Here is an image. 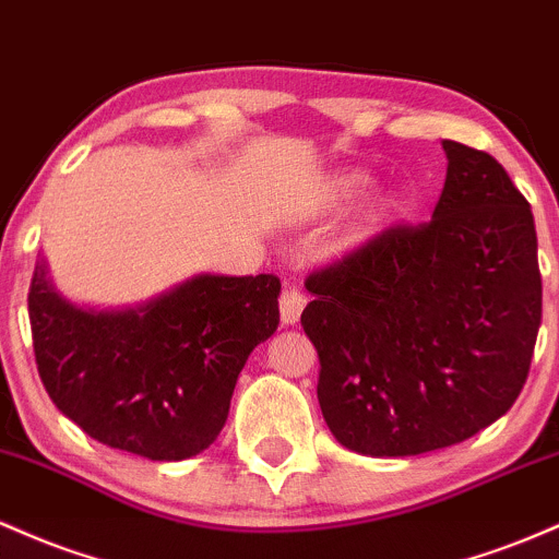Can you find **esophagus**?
<instances>
[{
  "mask_svg": "<svg viewBox=\"0 0 559 559\" xmlns=\"http://www.w3.org/2000/svg\"><path fill=\"white\" fill-rule=\"evenodd\" d=\"M306 309V296L296 282H285L280 296V319L282 324H296L300 319V311Z\"/></svg>",
  "mask_w": 559,
  "mask_h": 559,
  "instance_id": "obj_1",
  "label": "esophagus"
}]
</instances>
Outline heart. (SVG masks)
I'll list each match as a JSON object with an SVG mask.
<instances>
[{
  "instance_id": "obj_1",
  "label": "heart",
  "mask_w": 559,
  "mask_h": 559,
  "mask_svg": "<svg viewBox=\"0 0 559 559\" xmlns=\"http://www.w3.org/2000/svg\"><path fill=\"white\" fill-rule=\"evenodd\" d=\"M364 187H367V177H361V174H350V177L337 179L335 200H348V198L359 195Z\"/></svg>"
}]
</instances>
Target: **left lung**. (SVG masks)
<instances>
[{"label": "left lung", "instance_id": "8db88e82", "mask_svg": "<svg viewBox=\"0 0 559 559\" xmlns=\"http://www.w3.org/2000/svg\"><path fill=\"white\" fill-rule=\"evenodd\" d=\"M430 222L396 224L306 280L332 436L367 456L467 441L510 412L542 324L528 200L497 158L443 140Z\"/></svg>", "mask_w": 559, "mask_h": 559}]
</instances>
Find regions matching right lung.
<instances>
[{"instance_id":"1","label":"right lung","mask_w":559,"mask_h":559,"mask_svg":"<svg viewBox=\"0 0 559 559\" xmlns=\"http://www.w3.org/2000/svg\"><path fill=\"white\" fill-rule=\"evenodd\" d=\"M280 287L274 274H198L136 309L94 311L58 296L39 261L28 290L39 378L94 441L190 460L216 441L250 350L277 330Z\"/></svg>"}]
</instances>
